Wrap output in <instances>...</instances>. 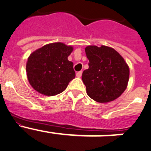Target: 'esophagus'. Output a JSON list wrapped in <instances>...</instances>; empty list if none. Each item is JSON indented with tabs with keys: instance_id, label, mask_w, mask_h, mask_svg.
Returning a JSON list of instances; mask_svg holds the SVG:
<instances>
[{
	"instance_id": "1",
	"label": "esophagus",
	"mask_w": 151,
	"mask_h": 151,
	"mask_svg": "<svg viewBox=\"0 0 151 151\" xmlns=\"http://www.w3.org/2000/svg\"><path fill=\"white\" fill-rule=\"evenodd\" d=\"M76 76H77V77H81V76H82V71L77 72V74H76Z\"/></svg>"
}]
</instances>
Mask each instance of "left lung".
I'll return each mask as SVG.
<instances>
[{
  "label": "left lung",
  "mask_w": 151,
  "mask_h": 151,
  "mask_svg": "<svg viewBox=\"0 0 151 151\" xmlns=\"http://www.w3.org/2000/svg\"><path fill=\"white\" fill-rule=\"evenodd\" d=\"M89 68L82 74L86 93L98 103L117 99L125 90L129 68L124 58L112 48L90 45L85 48Z\"/></svg>",
  "instance_id": "1"
}]
</instances>
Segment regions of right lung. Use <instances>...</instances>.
<instances>
[{
  "mask_svg": "<svg viewBox=\"0 0 151 151\" xmlns=\"http://www.w3.org/2000/svg\"><path fill=\"white\" fill-rule=\"evenodd\" d=\"M72 51L71 46L55 42L32 52L27 61V73L33 89L45 96L62 93L75 77L74 64L68 60Z\"/></svg>",
  "mask_w": 151,
  "mask_h": 151,
  "instance_id": "1",
  "label": "right lung"
}]
</instances>
